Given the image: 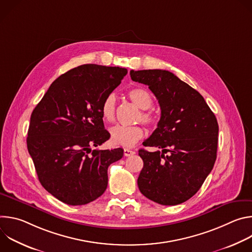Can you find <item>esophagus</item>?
Returning a JSON list of instances; mask_svg holds the SVG:
<instances>
[{"instance_id":"34e87169","label":"esophagus","mask_w":252,"mask_h":252,"mask_svg":"<svg viewBox=\"0 0 252 252\" xmlns=\"http://www.w3.org/2000/svg\"><path fill=\"white\" fill-rule=\"evenodd\" d=\"M135 154V152L134 151H131V150H129V149H125L124 150V155L126 156V157H129V156H132V155H134Z\"/></svg>"}]
</instances>
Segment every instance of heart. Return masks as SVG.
<instances>
[{"mask_svg": "<svg viewBox=\"0 0 252 252\" xmlns=\"http://www.w3.org/2000/svg\"><path fill=\"white\" fill-rule=\"evenodd\" d=\"M128 96L139 109L143 110L138 120L150 126L157 123V118L153 112L147 111L153 105L151 94L142 88H134L128 92ZM100 114L106 123H113L117 116V96L114 93L107 94L100 105ZM111 137L115 145L122 147H132L145 135V130L139 126H115L110 129Z\"/></svg>", "mask_w": 252, "mask_h": 252, "instance_id": "1", "label": "heart"}]
</instances>
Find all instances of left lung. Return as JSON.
Returning <instances> with one entry per match:
<instances>
[{
  "label": "left lung",
  "mask_w": 252,
  "mask_h": 252,
  "mask_svg": "<svg viewBox=\"0 0 252 252\" xmlns=\"http://www.w3.org/2000/svg\"><path fill=\"white\" fill-rule=\"evenodd\" d=\"M133 82L149 86L160 106V120L139 150L140 192L162 205L181 204L201 188L217 159L219 124L203 96L164 69L130 70Z\"/></svg>",
  "instance_id": "obj_1"
}]
</instances>
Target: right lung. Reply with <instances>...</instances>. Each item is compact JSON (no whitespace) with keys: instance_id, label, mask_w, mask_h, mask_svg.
Wrapping results in <instances>:
<instances>
[{"instance_id":"1","label":"right lung","mask_w":252,"mask_h":252,"mask_svg":"<svg viewBox=\"0 0 252 252\" xmlns=\"http://www.w3.org/2000/svg\"><path fill=\"white\" fill-rule=\"evenodd\" d=\"M127 69L94 63L71 68L53 82L32 113L27 146L44 189L69 205L99 197L107 167L124 150H94L110 138L100 105Z\"/></svg>"}]
</instances>
